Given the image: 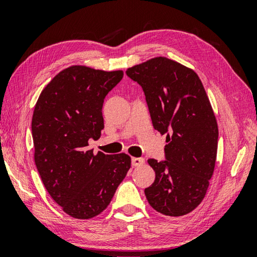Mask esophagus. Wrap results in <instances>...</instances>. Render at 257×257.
Masks as SVG:
<instances>
[{
  "mask_svg": "<svg viewBox=\"0 0 257 257\" xmlns=\"http://www.w3.org/2000/svg\"><path fill=\"white\" fill-rule=\"evenodd\" d=\"M132 163L134 167H139V165L144 164L145 163V160L143 158H133L132 159Z\"/></svg>",
  "mask_w": 257,
  "mask_h": 257,
  "instance_id": "esophagus-1",
  "label": "esophagus"
}]
</instances>
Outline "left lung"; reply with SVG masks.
<instances>
[{"instance_id": "left-lung-1", "label": "left lung", "mask_w": 257, "mask_h": 257, "mask_svg": "<svg viewBox=\"0 0 257 257\" xmlns=\"http://www.w3.org/2000/svg\"><path fill=\"white\" fill-rule=\"evenodd\" d=\"M125 72L144 90L153 127L167 134V160H149L155 180L147 201L164 215L188 214L205 197L215 167L219 129L210 99L193 69L165 56Z\"/></svg>"}]
</instances>
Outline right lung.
Masks as SVG:
<instances>
[{
	"instance_id": "add662e5",
	"label": "right lung",
	"mask_w": 257,
	"mask_h": 257,
	"mask_svg": "<svg viewBox=\"0 0 257 257\" xmlns=\"http://www.w3.org/2000/svg\"><path fill=\"white\" fill-rule=\"evenodd\" d=\"M122 77V70L68 67L44 87L35 105V164L50 196L75 219L105 210L132 165L125 153L87 149L90 139L101 137L104 98Z\"/></svg>"
}]
</instances>
